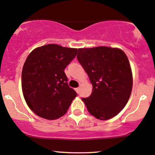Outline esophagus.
<instances>
[{
    "label": "esophagus",
    "instance_id": "1",
    "mask_svg": "<svg viewBox=\"0 0 155 155\" xmlns=\"http://www.w3.org/2000/svg\"><path fill=\"white\" fill-rule=\"evenodd\" d=\"M75 89V91H77V93H79V91H80V88L79 87L76 88V89Z\"/></svg>",
    "mask_w": 155,
    "mask_h": 155
}]
</instances>
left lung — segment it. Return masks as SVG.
<instances>
[{
  "label": "left lung",
  "instance_id": "1",
  "mask_svg": "<svg viewBox=\"0 0 155 155\" xmlns=\"http://www.w3.org/2000/svg\"><path fill=\"white\" fill-rule=\"evenodd\" d=\"M78 61L92 84L89 97L82 98L88 111L106 120L125 107L132 89V73L129 59L121 49L107 46L79 49Z\"/></svg>",
  "mask_w": 155,
  "mask_h": 155
}]
</instances>
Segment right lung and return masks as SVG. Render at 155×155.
<instances>
[{"instance_id": "1", "label": "right lung", "mask_w": 155, "mask_h": 155, "mask_svg": "<svg viewBox=\"0 0 155 155\" xmlns=\"http://www.w3.org/2000/svg\"><path fill=\"white\" fill-rule=\"evenodd\" d=\"M77 52V49L48 44L34 49L26 58L21 75L23 94L28 106L39 117H62L77 96L64 72Z\"/></svg>"}]
</instances>
